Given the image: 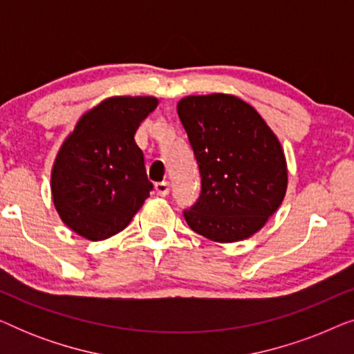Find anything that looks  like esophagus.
<instances>
[{"mask_svg": "<svg viewBox=\"0 0 354 354\" xmlns=\"http://www.w3.org/2000/svg\"><path fill=\"white\" fill-rule=\"evenodd\" d=\"M154 188H156V193L159 196H166V195H169V190H171V183H169L167 180L158 182L156 185H154Z\"/></svg>", "mask_w": 354, "mask_h": 354, "instance_id": "esophagus-1", "label": "esophagus"}]
</instances>
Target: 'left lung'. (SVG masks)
Returning a JSON list of instances; mask_svg holds the SVG:
<instances>
[{"mask_svg":"<svg viewBox=\"0 0 354 354\" xmlns=\"http://www.w3.org/2000/svg\"><path fill=\"white\" fill-rule=\"evenodd\" d=\"M177 114L200 167L201 193L183 211L192 230L217 243L256 234L282 205L287 161L258 111L234 95L187 96Z\"/></svg>","mask_w":354,"mask_h":354,"instance_id":"obj_1","label":"left lung"}]
</instances>
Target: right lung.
<instances>
[{
    "mask_svg": "<svg viewBox=\"0 0 354 354\" xmlns=\"http://www.w3.org/2000/svg\"><path fill=\"white\" fill-rule=\"evenodd\" d=\"M158 106L154 96H113L86 111L51 171L62 222L86 240L124 230L153 190L135 132Z\"/></svg>",
    "mask_w": 354,
    "mask_h": 354,
    "instance_id": "obj_1",
    "label": "right lung"
}]
</instances>
